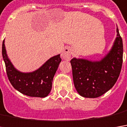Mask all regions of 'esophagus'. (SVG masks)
Wrapping results in <instances>:
<instances>
[{
	"label": "esophagus",
	"mask_w": 127,
	"mask_h": 127,
	"mask_svg": "<svg viewBox=\"0 0 127 127\" xmlns=\"http://www.w3.org/2000/svg\"><path fill=\"white\" fill-rule=\"evenodd\" d=\"M61 57L64 60H69L71 57V49L69 47H66L64 49L63 51L62 54H61Z\"/></svg>",
	"instance_id": "esophagus-1"
}]
</instances>
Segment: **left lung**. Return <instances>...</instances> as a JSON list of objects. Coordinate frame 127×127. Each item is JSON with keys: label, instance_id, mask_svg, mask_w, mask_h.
Here are the masks:
<instances>
[{"label": "left lung", "instance_id": "left-lung-1", "mask_svg": "<svg viewBox=\"0 0 127 127\" xmlns=\"http://www.w3.org/2000/svg\"><path fill=\"white\" fill-rule=\"evenodd\" d=\"M117 37L110 52L98 62L73 58L70 61L74 86L85 98H97L114 86L123 63V42L116 29Z\"/></svg>", "mask_w": 127, "mask_h": 127}]
</instances>
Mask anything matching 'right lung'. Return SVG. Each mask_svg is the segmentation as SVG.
Returning <instances> with one entry per match:
<instances>
[{
	"label": "right lung",
	"mask_w": 127,
	"mask_h": 127,
	"mask_svg": "<svg viewBox=\"0 0 127 127\" xmlns=\"http://www.w3.org/2000/svg\"><path fill=\"white\" fill-rule=\"evenodd\" d=\"M2 55L7 76L15 89L31 97L44 98L48 95L52 87L53 78L61 62L60 55L51 57L39 69L29 73L20 72L14 68L6 55L4 41Z\"/></svg>",
	"instance_id": "right-lung-1"
}]
</instances>
